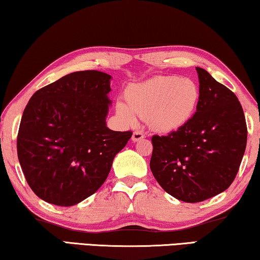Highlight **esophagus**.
<instances>
[{
    "instance_id": "obj_1",
    "label": "esophagus",
    "mask_w": 260,
    "mask_h": 260,
    "mask_svg": "<svg viewBox=\"0 0 260 260\" xmlns=\"http://www.w3.org/2000/svg\"><path fill=\"white\" fill-rule=\"evenodd\" d=\"M143 138H145V134H143L141 131H135L133 135H132V140H133L134 142L140 141L141 139H143Z\"/></svg>"
}]
</instances>
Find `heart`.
I'll return each instance as SVG.
<instances>
[{
  "instance_id": "heart-1",
  "label": "heart",
  "mask_w": 260,
  "mask_h": 260,
  "mask_svg": "<svg viewBox=\"0 0 260 260\" xmlns=\"http://www.w3.org/2000/svg\"><path fill=\"white\" fill-rule=\"evenodd\" d=\"M200 87L191 78L157 76L126 88L123 102L117 103V113L127 123L135 114L148 119L156 131L174 132L192 118L200 103Z\"/></svg>"
}]
</instances>
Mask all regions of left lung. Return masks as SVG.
Listing matches in <instances>:
<instances>
[{"instance_id":"left-lung-1","label":"left lung","mask_w":260,"mask_h":260,"mask_svg":"<svg viewBox=\"0 0 260 260\" xmlns=\"http://www.w3.org/2000/svg\"><path fill=\"white\" fill-rule=\"evenodd\" d=\"M200 103L192 118L168 135H154L150 170L175 199L202 202L223 192L237 175L247 128L241 103L204 69L196 68Z\"/></svg>"}]
</instances>
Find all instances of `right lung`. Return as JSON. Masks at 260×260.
I'll use <instances>...</instances> for the list:
<instances>
[{"instance_id": "right-lung-1", "label": "right lung", "mask_w": 260, "mask_h": 260, "mask_svg": "<svg viewBox=\"0 0 260 260\" xmlns=\"http://www.w3.org/2000/svg\"><path fill=\"white\" fill-rule=\"evenodd\" d=\"M111 76L72 72L34 93L23 112L17 155L25 180L45 202L71 207L107 179L132 132L106 126Z\"/></svg>"}]
</instances>
